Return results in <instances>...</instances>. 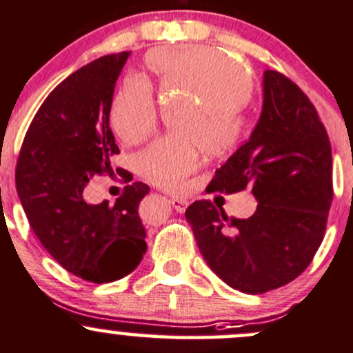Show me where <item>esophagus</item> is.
<instances>
[{
	"instance_id": "1",
	"label": "esophagus",
	"mask_w": 353,
	"mask_h": 353,
	"mask_svg": "<svg viewBox=\"0 0 353 353\" xmlns=\"http://www.w3.org/2000/svg\"><path fill=\"white\" fill-rule=\"evenodd\" d=\"M170 203H172V205L175 207L176 212H180V214L185 212V209L188 207V202L185 201V199H175V197H173V199H170Z\"/></svg>"
}]
</instances>
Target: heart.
<instances>
[{
	"mask_svg": "<svg viewBox=\"0 0 353 353\" xmlns=\"http://www.w3.org/2000/svg\"><path fill=\"white\" fill-rule=\"evenodd\" d=\"M146 68L154 74L161 95L187 93L199 98L194 108L176 119V129L185 136L158 139L136 158L141 176L158 187L178 188L197 168L199 143L207 154H223L241 141L246 129L243 107L253 90L252 72L224 50L205 46L156 49L148 54ZM108 122L127 144L150 136L156 103L143 79H129L122 86L110 105Z\"/></svg>",
	"mask_w": 353,
	"mask_h": 353,
	"instance_id": "heart-1",
	"label": "heart"
}]
</instances>
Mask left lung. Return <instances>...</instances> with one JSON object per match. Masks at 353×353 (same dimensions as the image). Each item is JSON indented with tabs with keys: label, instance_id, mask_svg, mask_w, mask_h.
<instances>
[{
	"label": "left lung",
	"instance_id": "left-lung-1",
	"mask_svg": "<svg viewBox=\"0 0 353 353\" xmlns=\"http://www.w3.org/2000/svg\"><path fill=\"white\" fill-rule=\"evenodd\" d=\"M263 105L252 136L216 170L209 192L250 188L248 219L228 217L212 202L185 212L210 270L228 285L261 294L289 284L318 252L333 201L332 146L303 90L277 71L263 72Z\"/></svg>",
	"mask_w": 353,
	"mask_h": 353
}]
</instances>
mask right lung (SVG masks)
Instances as JSON below:
<instances>
[{
    "label": "right lung",
    "mask_w": 353,
    "mask_h": 353,
    "mask_svg": "<svg viewBox=\"0 0 353 353\" xmlns=\"http://www.w3.org/2000/svg\"><path fill=\"white\" fill-rule=\"evenodd\" d=\"M129 56L98 57L50 92L28 127L14 172L39 241L61 267L93 284L129 275L148 250L137 214L148 185H127L114 205L83 199L88 181L110 172V156L119 154L108 112Z\"/></svg>",
    "instance_id": "obj_1"
}]
</instances>
